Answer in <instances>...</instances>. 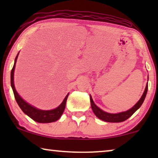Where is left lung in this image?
<instances>
[{
    "label": "left lung",
    "mask_w": 158,
    "mask_h": 158,
    "mask_svg": "<svg viewBox=\"0 0 158 158\" xmlns=\"http://www.w3.org/2000/svg\"><path fill=\"white\" fill-rule=\"evenodd\" d=\"M148 83H147L145 89H144L143 94H142V96L141 98H140L139 100L137 101V103H136L133 107H131L130 109L127 110L126 111L120 112V113H117V114H111V113H108V112L103 111L102 109H101L100 108L98 107L96 104H95L94 101H93L92 96H90V105H91V109L93 110V111H94L95 115H96L97 117L100 118V119H101L102 121H104V122H124V121L127 120V118L130 117V116L132 115V114L135 113L137 109H139V107L141 106L142 103H143L144 98H145L146 97L147 93H148Z\"/></svg>",
    "instance_id": "1"
}]
</instances>
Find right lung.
I'll list each match as a JSON object with an SVG mask.
<instances>
[{"instance_id":"obj_1","label":"right lung","mask_w":158,"mask_h":158,"mask_svg":"<svg viewBox=\"0 0 158 158\" xmlns=\"http://www.w3.org/2000/svg\"><path fill=\"white\" fill-rule=\"evenodd\" d=\"M19 52L17 54L16 58H15L14 64L13 67L11 72H10V85L14 91V94L16 98V101L19 107L22 110V111L25 114H27L28 116L32 118L34 121L39 123H51L57 121L61 117V116L63 114L64 110L65 109L66 101L68 99L69 93L68 95L64 98V100L61 103L59 106H57L55 109L52 110H42L39 109L37 108L34 107V106L29 104L27 101H25L21 97L19 96V94L17 93L16 88L14 85V70L17 58H18Z\"/></svg>"}]
</instances>
